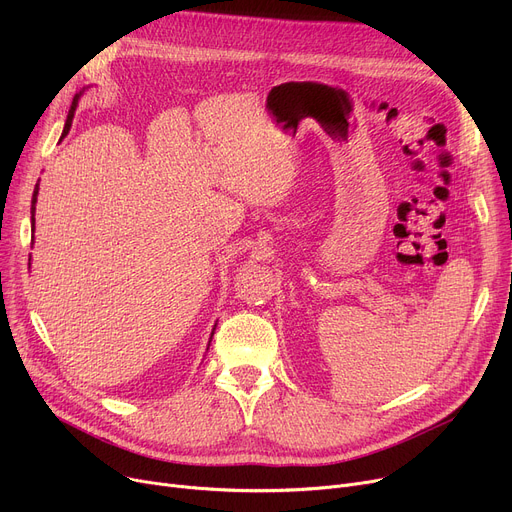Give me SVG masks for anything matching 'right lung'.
<instances>
[{
	"mask_svg": "<svg viewBox=\"0 0 512 512\" xmlns=\"http://www.w3.org/2000/svg\"><path fill=\"white\" fill-rule=\"evenodd\" d=\"M76 101H78V97H74V101H72V107H70V112H68V118H66V126H64L62 137H66L68 130H70V126H72V118H74V110H76ZM37 195H39V184L35 186V193H33V209H31V213H33V222H35V203H37Z\"/></svg>",
	"mask_w": 512,
	"mask_h": 512,
	"instance_id": "right-lung-1",
	"label": "right lung"
}]
</instances>
